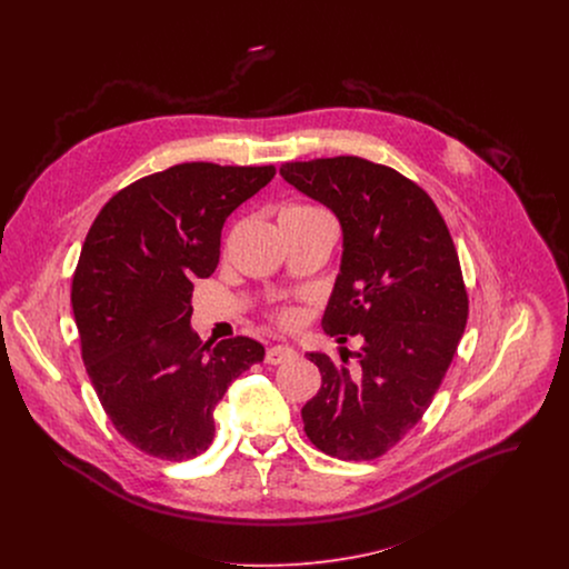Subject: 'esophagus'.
<instances>
[{
  "mask_svg": "<svg viewBox=\"0 0 569 569\" xmlns=\"http://www.w3.org/2000/svg\"><path fill=\"white\" fill-rule=\"evenodd\" d=\"M296 355H298V352H296L291 346H287V343H278V346H271V348L267 350L264 361H267V363H271V366H278V363H284V361L296 359Z\"/></svg>",
  "mask_w": 569,
  "mask_h": 569,
  "instance_id": "esophagus-1",
  "label": "esophagus"
}]
</instances>
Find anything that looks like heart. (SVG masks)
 Segmentation results:
<instances>
[{"label": "heart", "instance_id": "b5f03b06", "mask_svg": "<svg viewBox=\"0 0 569 569\" xmlns=\"http://www.w3.org/2000/svg\"><path fill=\"white\" fill-rule=\"evenodd\" d=\"M311 212H320V210H318V208H311V206H291V208H287L282 214H311ZM280 320H282L284 325H289L293 318H291L289 311H284V313L280 316Z\"/></svg>", "mask_w": 569, "mask_h": 569}]
</instances>
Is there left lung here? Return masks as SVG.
<instances>
[{
	"mask_svg": "<svg viewBox=\"0 0 569 569\" xmlns=\"http://www.w3.org/2000/svg\"><path fill=\"white\" fill-rule=\"evenodd\" d=\"M339 219L343 251L326 335L359 341L348 366L307 357L322 388L302 407L309 440L339 460H375L422 418L462 339L469 298L431 197L395 168L352 156L280 166Z\"/></svg>",
	"mask_w": 569,
	"mask_h": 569,
	"instance_id": "obj_1",
	"label": "left lung"
}]
</instances>
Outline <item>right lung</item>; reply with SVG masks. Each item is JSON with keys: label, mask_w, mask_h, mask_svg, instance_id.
Returning <instances> with one entry per match:
<instances>
[{"label": "right lung", "mask_w": 569, "mask_h": 569, "mask_svg": "<svg viewBox=\"0 0 569 569\" xmlns=\"http://www.w3.org/2000/svg\"><path fill=\"white\" fill-rule=\"evenodd\" d=\"M273 166L177 163L113 194L91 223L72 280L82 361L98 401L140 451L181 462L214 438V407L262 361L256 339L203 343L192 282L210 278L226 219Z\"/></svg>", "instance_id": "obj_1"}]
</instances>
